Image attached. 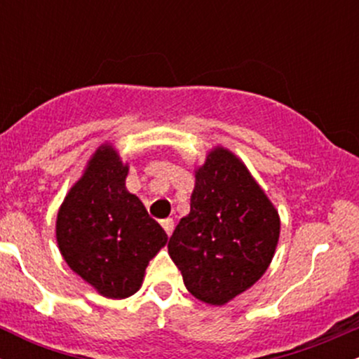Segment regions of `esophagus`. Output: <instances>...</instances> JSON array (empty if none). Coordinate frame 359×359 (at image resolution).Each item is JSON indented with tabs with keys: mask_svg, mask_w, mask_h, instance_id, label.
Wrapping results in <instances>:
<instances>
[{
	"mask_svg": "<svg viewBox=\"0 0 359 359\" xmlns=\"http://www.w3.org/2000/svg\"><path fill=\"white\" fill-rule=\"evenodd\" d=\"M160 222H162V228L165 229V233L168 234V236H170L172 231H174V219L167 217V219H162Z\"/></svg>",
	"mask_w": 359,
	"mask_h": 359,
	"instance_id": "1",
	"label": "esophagus"
}]
</instances>
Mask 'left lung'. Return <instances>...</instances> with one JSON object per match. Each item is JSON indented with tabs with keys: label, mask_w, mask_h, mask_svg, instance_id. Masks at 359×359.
<instances>
[{
	"label": "left lung",
	"mask_w": 359,
	"mask_h": 359,
	"mask_svg": "<svg viewBox=\"0 0 359 359\" xmlns=\"http://www.w3.org/2000/svg\"><path fill=\"white\" fill-rule=\"evenodd\" d=\"M191 212L168 241V255L201 302L224 306L270 266L280 216L245 163L224 147L196 168Z\"/></svg>",
	"instance_id": "8db88e82"
}]
</instances>
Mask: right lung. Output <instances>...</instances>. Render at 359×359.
Masks as SVG:
<instances>
[{
    "mask_svg": "<svg viewBox=\"0 0 359 359\" xmlns=\"http://www.w3.org/2000/svg\"><path fill=\"white\" fill-rule=\"evenodd\" d=\"M128 170L116 148L102 143L57 212L55 238L65 263L108 299L138 292L148 262L167 245L162 226L126 189Z\"/></svg>",
    "mask_w": 359,
    "mask_h": 359,
    "instance_id": "1",
    "label": "right lung"
}]
</instances>
